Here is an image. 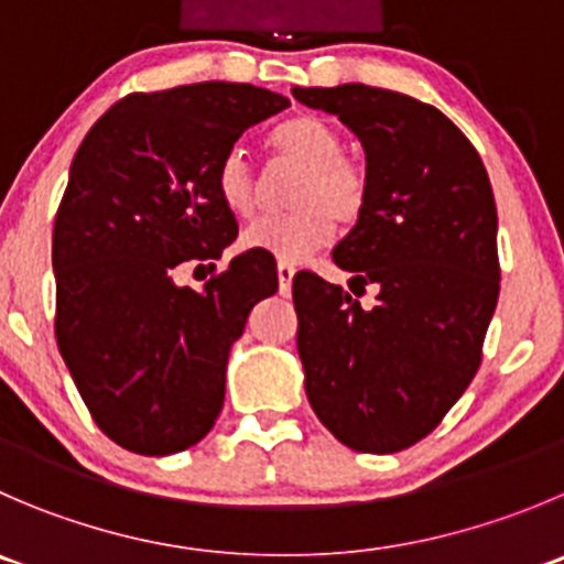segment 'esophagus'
Returning <instances> with one entry per match:
<instances>
[{
    "label": "esophagus",
    "mask_w": 564,
    "mask_h": 564,
    "mask_svg": "<svg viewBox=\"0 0 564 564\" xmlns=\"http://www.w3.org/2000/svg\"><path fill=\"white\" fill-rule=\"evenodd\" d=\"M294 264H286V261H281V264H278V283H281V289H289L292 286V281H294Z\"/></svg>",
    "instance_id": "obj_1"
}]
</instances>
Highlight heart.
<instances>
[{
  "mask_svg": "<svg viewBox=\"0 0 564 564\" xmlns=\"http://www.w3.org/2000/svg\"><path fill=\"white\" fill-rule=\"evenodd\" d=\"M270 143L278 156L305 165L294 189V204L300 209L256 220L245 228L242 248L297 264L333 237V215L338 220H352L358 215L366 193L364 173L344 160L338 134L314 115H294L283 120L272 131ZM215 189L231 215H253L259 204V182L245 151L234 149L223 156L215 173Z\"/></svg>",
  "mask_w": 564,
  "mask_h": 564,
  "instance_id": "1",
  "label": "heart"
}]
</instances>
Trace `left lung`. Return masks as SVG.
<instances>
[{
  "mask_svg": "<svg viewBox=\"0 0 564 564\" xmlns=\"http://www.w3.org/2000/svg\"><path fill=\"white\" fill-rule=\"evenodd\" d=\"M366 154V193L333 261L349 289L294 275L297 352L319 421L355 452L391 455L433 433L482 360L499 300L496 200L482 160L441 109L369 85L292 87Z\"/></svg>",
  "mask_w": 564,
  "mask_h": 564,
  "instance_id": "8db88e82",
  "label": "left lung"
}]
</instances>
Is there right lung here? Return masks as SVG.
Segmentation results:
<instances>
[{"mask_svg":"<svg viewBox=\"0 0 564 564\" xmlns=\"http://www.w3.org/2000/svg\"><path fill=\"white\" fill-rule=\"evenodd\" d=\"M289 98L239 82L131 93L82 140L54 217L57 347L98 427L137 455H176L220 415L226 366L250 308L278 292L256 250L204 289L184 261L220 259L237 220L217 165ZM215 267V264H212Z\"/></svg>","mask_w":564,"mask_h":564,"instance_id":"obj_1","label":"right lung"}]
</instances>
